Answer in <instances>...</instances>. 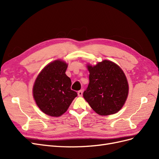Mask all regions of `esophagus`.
<instances>
[{"mask_svg": "<svg viewBox=\"0 0 159 159\" xmlns=\"http://www.w3.org/2000/svg\"><path fill=\"white\" fill-rule=\"evenodd\" d=\"M78 96H80V97H81V96H82V95H83V91L80 90L78 92Z\"/></svg>", "mask_w": 159, "mask_h": 159, "instance_id": "1", "label": "esophagus"}]
</instances>
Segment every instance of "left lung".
<instances>
[{
    "label": "left lung",
    "mask_w": 159,
    "mask_h": 159,
    "mask_svg": "<svg viewBox=\"0 0 159 159\" xmlns=\"http://www.w3.org/2000/svg\"><path fill=\"white\" fill-rule=\"evenodd\" d=\"M89 84L84 98L95 113L102 116L119 111L129 95V84L123 70L115 62L104 60L87 64Z\"/></svg>",
    "instance_id": "left-lung-1"
}]
</instances>
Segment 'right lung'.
<instances>
[{
    "label": "right lung",
    "instance_id": "add662e5",
    "mask_svg": "<svg viewBox=\"0 0 159 159\" xmlns=\"http://www.w3.org/2000/svg\"><path fill=\"white\" fill-rule=\"evenodd\" d=\"M68 66L61 60L50 62L41 70L34 84V99L42 111L49 116L63 115L78 95L71 89V80L66 74Z\"/></svg>",
    "mask_w": 159,
    "mask_h": 159
}]
</instances>
